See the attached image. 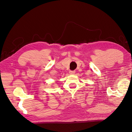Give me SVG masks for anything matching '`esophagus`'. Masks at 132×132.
<instances>
[{
    "instance_id": "esophagus-1",
    "label": "esophagus",
    "mask_w": 132,
    "mask_h": 132,
    "mask_svg": "<svg viewBox=\"0 0 132 132\" xmlns=\"http://www.w3.org/2000/svg\"><path fill=\"white\" fill-rule=\"evenodd\" d=\"M75 71L74 70H73V71H71V70L69 71V73L70 74H75Z\"/></svg>"
}]
</instances>
